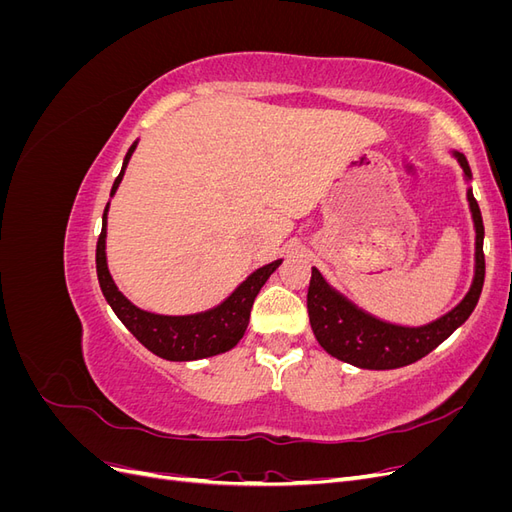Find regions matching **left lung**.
<instances>
[{
    "label": "left lung",
    "instance_id": "left-lung-1",
    "mask_svg": "<svg viewBox=\"0 0 512 512\" xmlns=\"http://www.w3.org/2000/svg\"><path fill=\"white\" fill-rule=\"evenodd\" d=\"M453 158L463 170V179L472 181V170L466 156L453 151ZM468 207L474 222V277L470 290L451 312L431 320L421 327L386 322L363 307L352 303L346 294L335 290L322 273L312 267V280L307 290L309 324L318 344L335 359L361 369H397L423 359L433 348H438L446 337L470 318L478 303L485 282V254L483 239L485 226L472 188L466 192Z\"/></svg>",
    "mask_w": 512,
    "mask_h": 512
}]
</instances>
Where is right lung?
<instances>
[{
	"label": "right lung",
	"instance_id": "right-lung-1",
	"mask_svg": "<svg viewBox=\"0 0 512 512\" xmlns=\"http://www.w3.org/2000/svg\"><path fill=\"white\" fill-rule=\"evenodd\" d=\"M136 145L138 141L132 143L126 158H123L121 173L113 183L111 198L115 196L123 175H126V168ZM108 207H111V200L106 203L104 215H102V232L96 247V271H98V282L106 303L113 307V312L123 324H126V329L147 350L162 356L166 361L207 359V356H215L235 348L247 329V322H250V312H252L256 294L260 292L262 286H265L269 275L282 265V258L273 260L269 265L260 267L254 273L247 275L222 303L205 309V312L183 314V316L153 314V312H147V309L134 305L126 294L117 288L111 271H108V262H106Z\"/></svg>",
	"mask_w": 512,
	"mask_h": 512
}]
</instances>
